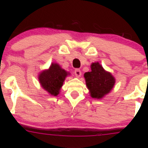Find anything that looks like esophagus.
Returning a JSON list of instances; mask_svg holds the SVG:
<instances>
[{"label": "esophagus", "mask_w": 148, "mask_h": 148, "mask_svg": "<svg viewBox=\"0 0 148 148\" xmlns=\"http://www.w3.org/2000/svg\"><path fill=\"white\" fill-rule=\"evenodd\" d=\"M74 74H75V76H76V77H80V76H81V70L79 69H75V71H74Z\"/></svg>", "instance_id": "obj_1"}]
</instances>
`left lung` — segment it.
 I'll use <instances>...</instances> for the list:
<instances>
[{
  "label": "left lung",
  "mask_w": 148,
  "mask_h": 148,
  "mask_svg": "<svg viewBox=\"0 0 148 148\" xmlns=\"http://www.w3.org/2000/svg\"><path fill=\"white\" fill-rule=\"evenodd\" d=\"M90 67L91 72L84 74L86 86L92 97L101 99L113 88L115 78L111 73L105 71L99 62H93Z\"/></svg>",
  "instance_id": "left-lung-1"
}]
</instances>
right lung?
<instances>
[{
    "label": "right lung",
    "mask_w": 148,
    "mask_h": 148,
    "mask_svg": "<svg viewBox=\"0 0 148 148\" xmlns=\"http://www.w3.org/2000/svg\"><path fill=\"white\" fill-rule=\"evenodd\" d=\"M69 74L57 63H52L47 70L39 74L38 79L42 87L53 96H57L60 92L66 76Z\"/></svg>",
    "instance_id": "right-lung-1"
}]
</instances>
